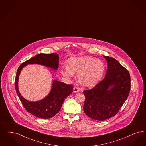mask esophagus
Listing matches in <instances>:
<instances>
[{"label":"esophagus","mask_w":146,"mask_h":146,"mask_svg":"<svg viewBox=\"0 0 146 146\" xmlns=\"http://www.w3.org/2000/svg\"><path fill=\"white\" fill-rule=\"evenodd\" d=\"M79 91V88L76 86H74V88H73V92H75V93H76V92H78Z\"/></svg>","instance_id":"34e87169"}]
</instances>
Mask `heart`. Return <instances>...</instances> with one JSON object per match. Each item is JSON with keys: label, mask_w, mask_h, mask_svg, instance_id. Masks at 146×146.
I'll return each instance as SVG.
<instances>
[{"label": "heart", "mask_w": 146, "mask_h": 146, "mask_svg": "<svg viewBox=\"0 0 146 146\" xmlns=\"http://www.w3.org/2000/svg\"><path fill=\"white\" fill-rule=\"evenodd\" d=\"M63 76L73 77L78 74L79 84L85 88H92L102 79L105 73V66L102 61L91 56L75 58L69 60L68 64L61 69Z\"/></svg>", "instance_id": "obj_1"}]
</instances>
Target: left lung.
Listing matches in <instances>:
<instances>
[{
    "label": "left lung",
    "instance_id": "obj_1",
    "mask_svg": "<svg viewBox=\"0 0 146 146\" xmlns=\"http://www.w3.org/2000/svg\"><path fill=\"white\" fill-rule=\"evenodd\" d=\"M108 63L105 78L93 88L84 90L83 110L88 116L104 121L115 116L128 97L130 76L128 70L114 58L104 56Z\"/></svg>",
    "mask_w": 146,
    "mask_h": 146
}]
</instances>
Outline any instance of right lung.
<instances>
[{
	"mask_svg": "<svg viewBox=\"0 0 146 146\" xmlns=\"http://www.w3.org/2000/svg\"><path fill=\"white\" fill-rule=\"evenodd\" d=\"M58 55L56 53L39 54L24 62L18 68L15 87L18 96L24 108L33 115L41 118H50L60 110L64 99L72 93L73 85L54 80L50 92L44 99L37 102H29L21 96L18 91V80L20 72L28 64H40L57 70L58 67Z\"/></svg>",
	"mask_w": 146,
	"mask_h": 146,
	"instance_id": "obj_1",
	"label": "right lung"
}]
</instances>
